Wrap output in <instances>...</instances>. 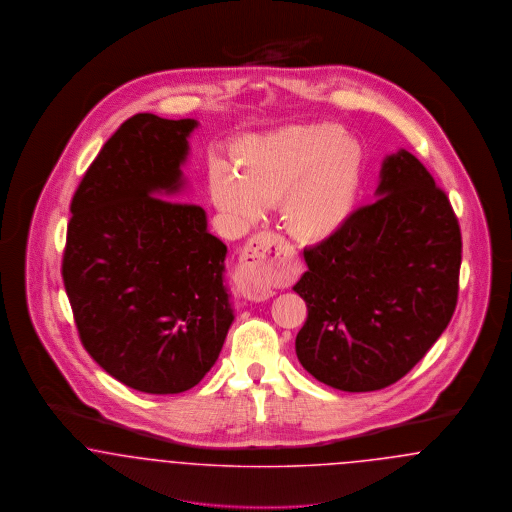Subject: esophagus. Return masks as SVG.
<instances>
[{
    "label": "esophagus",
    "instance_id": "34e87169",
    "mask_svg": "<svg viewBox=\"0 0 512 512\" xmlns=\"http://www.w3.org/2000/svg\"><path fill=\"white\" fill-rule=\"evenodd\" d=\"M282 240L276 234L259 232L255 234L240 253L236 280L247 299L265 301L272 297L268 280L274 274V263L280 255Z\"/></svg>",
    "mask_w": 512,
    "mask_h": 512
}]
</instances>
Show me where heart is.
Returning <instances> with one entry per match:
<instances>
[{"instance_id":"heart-1","label":"heart","mask_w":512,"mask_h":512,"mask_svg":"<svg viewBox=\"0 0 512 512\" xmlns=\"http://www.w3.org/2000/svg\"><path fill=\"white\" fill-rule=\"evenodd\" d=\"M336 126H288L245 136L234 149L236 172L217 163L209 182L215 205L238 226L282 199L297 238L324 240L347 220L359 188V151Z\"/></svg>"}]
</instances>
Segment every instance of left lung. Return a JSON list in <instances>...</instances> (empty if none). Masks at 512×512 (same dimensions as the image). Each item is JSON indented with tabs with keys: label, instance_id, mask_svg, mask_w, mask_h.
Wrapping results in <instances>:
<instances>
[{
	"label": "left lung",
	"instance_id": "obj_1",
	"mask_svg": "<svg viewBox=\"0 0 512 512\" xmlns=\"http://www.w3.org/2000/svg\"><path fill=\"white\" fill-rule=\"evenodd\" d=\"M376 201L303 249L293 290L307 303L295 353L318 382L376 391L401 380L457 307L461 228L426 167L399 149L382 163Z\"/></svg>",
	"mask_w": 512,
	"mask_h": 512
}]
</instances>
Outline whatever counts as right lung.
Wrapping results in <instances>:
<instances>
[{
    "label": "right lung",
    "mask_w": 512,
    "mask_h": 512,
    "mask_svg": "<svg viewBox=\"0 0 512 512\" xmlns=\"http://www.w3.org/2000/svg\"><path fill=\"white\" fill-rule=\"evenodd\" d=\"M194 119L138 113L101 147L71 203L63 282L84 349L132 390L194 388L234 320L226 245L184 186Z\"/></svg>",
    "instance_id": "1"
}]
</instances>
